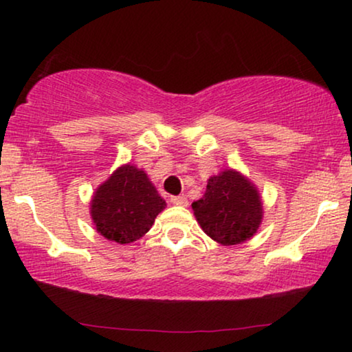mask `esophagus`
<instances>
[{
  "instance_id": "34e87169",
  "label": "esophagus",
  "mask_w": 352,
  "mask_h": 352,
  "mask_svg": "<svg viewBox=\"0 0 352 352\" xmlns=\"http://www.w3.org/2000/svg\"><path fill=\"white\" fill-rule=\"evenodd\" d=\"M170 201H171L173 205H181V206H187V204H189V201H187V199H186L184 195H175V197H171Z\"/></svg>"
}]
</instances>
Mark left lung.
Wrapping results in <instances>:
<instances>
[{
  "label": "left lung",
  "instance_id": "obj_1",
  "mask_svg": "<svg viewBox=\"0 0 352 352\" xmlns=\"http://www.w3.org/2000/svg\"><path fill=\"white\" fill-rule=\"evenodd\" d=\"M192 210L206 235L221 245H237L256 232L263 206L256 187L234 170L210 177L205 195Z\"/></svg>",
  "mask_w": 352,
  "mask_h": 352
}]
</instances>
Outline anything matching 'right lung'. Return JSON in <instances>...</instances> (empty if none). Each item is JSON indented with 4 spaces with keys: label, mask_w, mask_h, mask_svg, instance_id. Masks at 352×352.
I'll use <instances>...</instances> for the list:
<instances>
[{
    "label": "right lung",
    "mask_w": 352,
    "mask_h": 352,
    "mask_svg": "<svg viewBox=\"0 0 352 352\" xmlns=\"http://www.w3.org/2000/svg\"><path fill=\"white\" fill-rule=\"evenodd\" d=\"M165 206L146 173L124 165L94 192L91 218L105 239L131 243L148 232Z\"/></svg>",
    "instance_id": "1"
}]
</instances>
